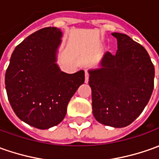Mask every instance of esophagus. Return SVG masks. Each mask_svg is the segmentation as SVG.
Masks as SVG:
<instances>
[{
  "mask_svg": "<svg viewBox=\"0 0 159 159\" xmlns=\"http://www.w3.org/2000/svg\"><path fill=\"white\" fill-rule=\"evenodd\" d=\"M89 76V75L88 71L85 70V81H84V83H85V84H88Z\"/></svg>",
  "mask_w": 159,
  "mask_h": 159,
  "instance_id": "1",
  "label": "esophagus"
}]
</instances>
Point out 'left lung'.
I'll return each mask as SVG.
<instances>
[{
	"label": "left lung",
	"instance_id": "1",
	"mask_svg": "<svg viewBox=\"0 0 159 159\" xmlns=\"http://www.w3.org/2000/svg\"><path fill=\"white\" fill-rule=\"evenodd\" d=\"M116 55L104 54L101 68L89 70L95 118L102 125L122 128L142 113L154 87V65L146 49L127 34L112 33Z\"/></svg>",
	"mask_w": 159,
	"mask_h": 159
}]
</instances>
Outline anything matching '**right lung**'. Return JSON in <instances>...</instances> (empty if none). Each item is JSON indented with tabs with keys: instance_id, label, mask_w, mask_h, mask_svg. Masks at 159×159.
I'll return each mask as SVG.
<instances>
[{
	"instance_id": "right-lung-1",
	"label": "right lung",
	"mask_w": 159,
	"mask_h": 159,
	"mask_svg": "<svg viewBox=\"0 0 159 159\" xmlns=\"http://www.w3.org/2000/svg\"><path fill=\"white\" fill-rule=\"evenodd\" d=\"M60 29L48 27L29 35L12 53L5 75L7 98L20 120L46 129L63 120L70 98L84 83V71L62 72L57 64Z\"/></svg>"
}]
</instances>
